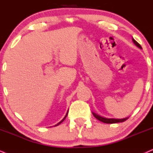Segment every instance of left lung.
<instances>
[{
	"label": "left lung",
	"mask_w": 153,
	"mask_h": 153,
	"mask_svg": "<svg viewBox=\"0 0 153 153\" xmlns=\"http://www.w3.org/2000/svg\"><path fill=\"white\" fill-rule=\"evenodd\" d=\"M132 41H133V43H135V45L136 46H137L140 48H142L141 45H140V44L137 43V41H136L135 40H134L133 38H132ZM93 115L96 117L97 120H99L101 121V122L102 123H109V124H112V123H122V122H124V121H126L127 119L128 118V117H126V118H123V119H114V118H105V117H101L100 115H97V114H95L94 113H93Z\"/></svg>",
	"instance_id": "obj_1"
}]
</instances>
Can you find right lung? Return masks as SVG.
<instances>
[{
  "label": "right lung",
  "instance_id": "1",
  "mask_svg": "<svg viewBox=\"0 0 153 153\" xmlns=\"http://www.w3.org/2000/svg\"><path fill=\"white\" fill-rule=\"evenodd\" d=\"M68 113H67V114H66V115H65V117H64V118H63V119H62V120H61V121H60V122H59V123H58V124H57V125H56V126H58V125H60V123H61L62 122H63V121H64V120H65V119L66 118V117H67V115H68Z\"/></svg>",
  "mask_w": 153,
  "mask_h": 153
}]
</instances>
